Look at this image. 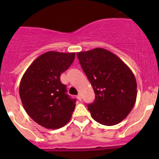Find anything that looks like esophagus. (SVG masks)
<instances>
[{"instance_id": "1", "label": "esophagus", "mask_w": 159, "mask_h": 159, "mask_svg": "<svg viewBox=\"0 0 159 159\" xmlns=\"http://www.w3.org/2000/svg\"><path fill=\"white\" fill-rule=\"evenodd\" d=\"M77 98H78L79 101H81V99H82V98H81V94H78V95H77Z\"/></svg>"}]
</instances>
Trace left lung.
<instances>
[{
  "instance_id": "left-lung-1",
  "label": "left lung",
  "mask_w": 159,
  "mask_h": 159,
  "mask_svg": "<svg viewBox=\"0 0 159 159\" xmlns=\"http://www.w3.org/2000/svg\"><path fill=\"white\" fill-rule=\"evenodd\" d=\"M95 94L88 105L94 121L107 126L118 124L129 115L137 98L135 77L117 55L104 48L77 53Z\"/></svg>"
}]
</instances>
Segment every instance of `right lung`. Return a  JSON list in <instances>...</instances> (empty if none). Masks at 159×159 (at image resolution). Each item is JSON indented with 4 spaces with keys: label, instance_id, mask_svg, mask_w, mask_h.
Here are the masks:
<instances>
[{
    "label": "right lung",
    "instance_id": "1",
    "mask_svg": "<svg viewBox=\"0 0 159 159\" xmlns=\"http://www.w3.org/2000/svg\"><path fill=\"white\" fill-rule=\"evenodd\" d=\"M75 57V53L48 51L32 62L20 80L19 94L24 108L46 129H60L71 118L76 99L66 94L60 76Z\"/></svg>",
    "mask_w": 159,
    "mask_h": 159
}]
</instances>
